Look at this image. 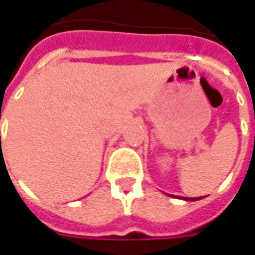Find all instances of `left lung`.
Instances as JSON below:
<instances>
[{"mask_svg": "<svg viewBox=\"0 0 255 255\" xmlns=\"http://www.w3.org/2000/svg\"><path fill=\"white\" fill-rule=\"evenodd\" d=\"M176 198H180V197H176ZM180 199H184V201H198V199H201V197L199 198H180Z\"/></svg>", "mask_w": 255, "mask_h": 255, "instance_id": "8db88e82", "label": "left lung"}]
</instances>
